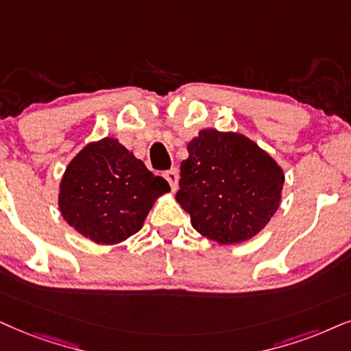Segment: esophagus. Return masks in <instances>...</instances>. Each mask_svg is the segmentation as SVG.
I'll return each instance as SVG.
<instances>
[{
    "label": "esophagus",
    "mask_w": 351,
    "mask_h": 351,
    "mask_svg": "<svg viewBox=\"0 0 351 351\" xmlns=\"http://www.w3.org/2000/svg\"><path fill=\"white\" fill-rule=\"evenodd\" d=\"M163 176H165V180L168 181V183H170L171 189L176 191V188H178V180H180L178 170H176V168H171V170L165 171V175H163Z\"/></svg>",
    "instance_id": "1"
}]
</instances>
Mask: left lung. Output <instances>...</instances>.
Here are the masks:
<instances>
[{"label": "left lung", "mask_w": 351, "mask_h": 351, "mask_svg": "<svg viewBox=\"0 0 351 351\" xmlns=\"http://www.w3.org/2000/svg\"><path fill=\"white\" fill-rule=\"evenodd\" d=\"M186 147L176 202L193 228L219 245L256 237L280 206L283 168L241 132L206 128Z\"/></svg>", "instance_id": "left-lung-1"}]
</instances>
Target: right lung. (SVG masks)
Returning <instances> with one entry per match:
<instances>
[{
    "instance_id": "obj_1",
    "label": "right lung",
    "mask_w": 351,
    "mask_h": 351,
    "mask_svg": "<svg viewBox=\"0 0 351 351\" xmlns=\"http://www.w3.org/2000/svg\"><path fill=\"white\" fill-rule=\"evenodd\" d=\"M170 191L114 137L79 150L60 181L58 207L66 223L84 238L114 246L143 228L158 197Z\"/></svg>"
}]
</instances>
